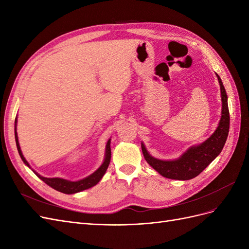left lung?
Here are the masks:
<instances>
[{
    "instance_id": "obj_1",
    "label": "left lung",
    "mask_w": 249,
    "mask_h": 249,
    "mask_svg": "<svg viewBox=\"0 0 249 249\" xmlns=\"http://www.w3.org/2000/svg\"><path fill=\"white\" fill-rule=\"evenodd\" d=\"M219 81L221 100H222V112L219 125L214 134L209 139L197 146H192L187 152L173 161H162L150 156L145 146L141 144L142 153L146 162L161 176L172 178L187 180L197 177L215 158L221 153V150L227 141L230 130V112L228 106V95L220 77L216 73Z\"/></svg>"
}]
</instances>
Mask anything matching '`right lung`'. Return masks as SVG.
Listing matches in <instances>:
<instances>
[{
    "mask_svg": "<svg viewBox=\"0 0 249 249\" xmlns=\"http://www.w3.org/2000/svg\"><path fill=\"white\" fill-rule=\"evenodd\" d=\"M16 124H17V119H16ZM16 134V141H17V146H18V154L21 158V160L24 161V163L27 165V166L30 167L29 163L26 161L25 157L22 156L21 150L19 147V143H18V133L17 130L14 132ZM110 159H111V148H110V140L107 143L106 146V157H105V161L104 163L101 165V167L97 169L95 172H93L91 176L87 177L86 178H83L81 180H78V182H71V180H66L63 178H43L41 176H39L38 173L35 172V175L38 177L40 179H42L44 183L47 185H49L50 187H52L53 189H55L57 191H60L62 193H66V194H72V193H77L83 190L89 189L93 186H95L97 183L100 182V179L103 178V176L106 172L109 164H110Z\"/></svg>",
    "mask_w": 249,
    "mask_h": 249,
    "instance_id": "obj_1",
    "label": "right lung"
}]
</instances>
